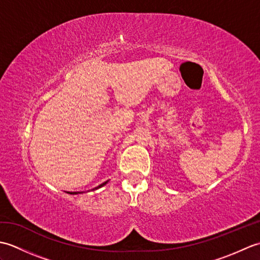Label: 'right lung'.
<instances>
[{"label":"right lung","instance_id":"obj_1","mask_svg":"<svg viewBox=\"0 0 260 260\" xmlns=\"http://www.w3.org/2000/svg\"><path fill=\"white\" fill-rule=\"evenodd\" d=\"M107 182H108V181H106V182H104V183H102L101 185H98L97 187H95V190H96V189H99V187H102V186H104L105 184H106V183H107ZM77 193H82V192H71V193H70V194H77Z\"/></svg>","mask_w":260,"mask_h":260}]
</instances>
